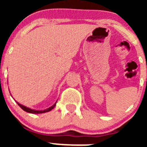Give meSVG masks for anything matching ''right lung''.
<instances>
[{
	"label": "right lung",
	"mask_w": 147,
	"mask_h": 147,
	"mask_svg": "<svg viewBox=\"0 0 147 147\" xmlns=\"http://www.w3.org/2000/svg\"><path fill=\"white\" fill-rule=\"evenodd\" d=\"M17 103H18V105L19 106H20V107L22 108V109H23V110L26 111V112H29V113H32V114H41V113H45V112H49V111L52 110V109H53V108L55 107V105H56V103H55L54 105H53V106L50 107H49L48 109H45V110H42H42L39 111V110H34V109H30V108L26 107V106H23V105H20V104H19L18 102H17Z\"/></svg>",
	"instance_id": "add662e5"
}]
</instances>
